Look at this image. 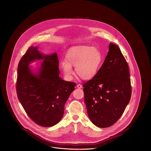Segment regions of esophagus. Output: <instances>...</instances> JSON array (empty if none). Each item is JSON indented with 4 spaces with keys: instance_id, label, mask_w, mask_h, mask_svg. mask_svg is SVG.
Returning a JSON list of instances; mask_svg holds the SVG:
<instances>
[{
    "instance_id": "obj_1",
    "label": "esophagus",
    "mask_w": 151,
    "mask_h": 151,
    "mask_svg": "<svg viewBox=\"0 0 151 151\" xmlns=\"http://www.w3.org/2000/svg\"><path fill=\"white\" fill-rule=\"evenodd\" d=\"M77 88H82V86H81V84H78L77 85Z\"/></svg>"
}]
</instances>
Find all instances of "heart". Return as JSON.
I'll list each match as a JSON object with an SVG mask.
<instances>
[{
	"label": "heart",
	"mask_w": 151,
	"mask_h": 151,
	"mask_svg": "<svg viewBox=\"0 0 151 151\" xmlns=\"http://www.w3.org/2000/svg\"><path fill=\"white\" fill-rule=\"evenodd\" d=\"M67 60L62 62V66L67 76L73 75L71 65L75 66V71L81 78L91 79L96 75L100 65L102 56L96 47L78 46L71 48L66 55Z\"/></svg>",
	"instance_id": "obj_1"
}]
</instances>
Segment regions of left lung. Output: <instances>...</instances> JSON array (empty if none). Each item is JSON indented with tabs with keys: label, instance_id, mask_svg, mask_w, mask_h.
<instances>
[{
	"label": "left lung",
	"instance_id": "obj_1",
	"mask_svg": "<svg viewBox=\"0 0 151 151\" xmlns=\"http://www.w3.org/2000/svg\"><path fill=\"white\" fill-rule=\"evenodd\" d=\"M83 86L92 122L100 128L114 124L123 114L132 92L128 63L117 45L110 43L100 70Z\"/></svg>",
	"mask_w": 151,
	"mask_h": 151
}]
</instances>
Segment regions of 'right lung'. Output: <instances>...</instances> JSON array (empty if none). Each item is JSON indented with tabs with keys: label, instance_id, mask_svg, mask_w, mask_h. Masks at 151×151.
<instances>
[{
	"label": "right lung",
	"instance_id": "1",
	"mask_svg": "<svg viewBox=\"0 0 151 151\" xmlns=\"http://www.w3.org/2000/svg\"><path fill=\"white\" fill-rule=\"evenodd\" d=\"M37 48L29 47L19 62L16 92L22 107L33 121L42 127H51L62 119L65 104L76 83L66 81L59 76L57 53L42 54ZM40 59L44 60L36 74L31 71L29 65Z\"/></svg>",
	"mask_w": 151,
	"mask_h": 151
}]
</instances>
